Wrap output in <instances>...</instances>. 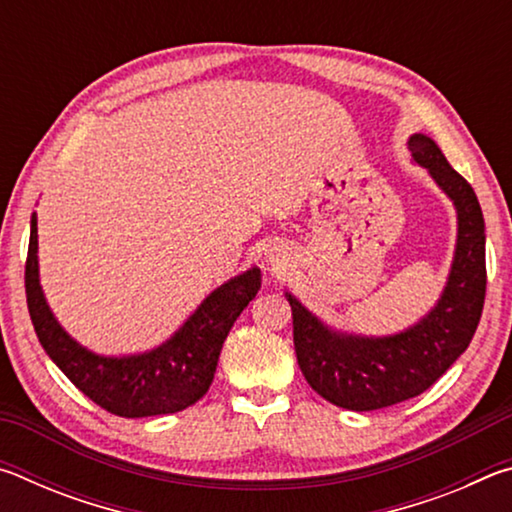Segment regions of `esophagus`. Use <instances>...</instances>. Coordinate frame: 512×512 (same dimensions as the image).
Instances as JSON below:
<instances>
[{
    "label": "esophagus",
    "instance_id": "obj_1",
    "mask_svg": "<svg viewBox=\"0 0 512 512\" xmlns=\"http://www.w3.org/2000/svg\"><path fill=\"white\" fill-rule=\"evenodd\" d=\"M282 259H284V257H282ZM282 259H280V255H275V257H273V262H277V264H282Z\"/></svg>",
    "mask_w": 512,
    "mask_h": 512
}]
</instances>
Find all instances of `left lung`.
<instances>
[{"mask_svg": "<svg viewBox=\"0 0 512 512\" xmlns=\"http://www.w3.org/2000/svg\"><path fill=\"white\" fill-rule=\"evenodd\" d=\"M409 151L458 212L456 255L438 305L402 334L366 339L332 332L287 293L302 375L320 397L350 411L384 409L427 391L465 352L481 320L488 282L481 205L431 137L413 135Z\"/></svg>", "mask_w": 512, "mask_h": 512, "instance_id": "1", "label": "left lung"}]
</instances>
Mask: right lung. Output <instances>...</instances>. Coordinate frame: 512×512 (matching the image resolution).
Wrapping results in <instances>:
<instances>
[{
  "label": "right lung",
  "instance_id": "add662e5",
  "mask_svg": "<svg viewBox=\"0 0 512 512\" xmlns=\"http://www.w3.org/2000/svg\"><path fill=\"white\" fill-rule=\"evenodd\" d=\"M24 287L31 323L42 348L67 379L108 413L146 418L183 411L207 393L225 336L262 287V273L259 268H250L210 293L196 314L160 348L119 359L99 357L81 348L49 311L38 280L36 214L31 216Z\"/></svg>",
  "mask_w": 512,
  "mask_h": 512
}]
</instances>
